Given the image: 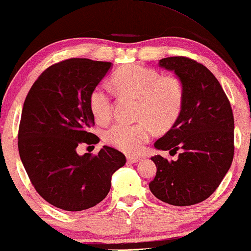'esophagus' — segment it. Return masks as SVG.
I'll return each mask as SVG.
<instances>
[{"label": "esophagus", "instance_id": "obj_1", "mask_svg": "<svg viewBox=\"0 0 251 251\" xmlns=\"http://www.w3.org/2000/svg\"><path fill=\"white\" fill-rule=\"evenodd\" d=\"M140 158L139 156H133V155H127V161L131 162V164H135V162H138Z\"/></svg>", "mask_w": 251, "mask_h": 251}]
</instances>
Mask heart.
I'll use <instances>...</instances> for the list:
<instances>
[{
	"mask_svg": "<svg viewBox=\"0 0 251 251\" xmlns=\"http://www.w3.org/2000/svg\"><path fill=\"white\" fill-rule=\"evenodd\" d=\"M112 85L120 95L138 98V123H116L105 131L104 139L111 146L137 154L156 129H167L176 122L185 99V86L175 75H164L139 64L123 66L112 76ZM112 96L107 87L97 85L89 96V107L99 123L112 114Z\"/></svg>",
	"mask_w": 251,
	"mask_h": 251,
	"instance_id": "b5f03b06",
	"label": "heart"
}]
</instances>
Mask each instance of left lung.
<instances>
[{"instance_id":"8db88e82","label":"left lung","mask_w":251,"mask_h":251,"mask_svg":"<svg viewBox=\"0 0 251 251\" xmlns=\"http://www.w3.org/2000/svg\"><path fill=\"white\" fill-rule=\"evenodd\" d=\"M161 68L174 71L185 86L181 113L155 149L170 151L175 160L151 158L156 166L150 189L172 206H192L209 198L227 174L234 158V116L227 95L204 65L188 57L162 58Z\"/></svg>"}]
</instances>
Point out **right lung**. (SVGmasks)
<instances>
[{"label": "right lung", "instance_id": "1", "mask_svg": "<svg viewBox=\"0 0 251 251\" xmlns=\"http://www.w3.org/2000/svg\"><path fill=\"white\" fill-rule=\"evenodd\" d=\"M110 62L70 58L49 66L32 84L23 104L19 152L32 186L59 209L80 212L106 198L111 176L125 155L104 146L98 154L78 155V145H95L89 96Z\"/></svg>", "mask_w": 251, "mask_h": 251}]
</instances>
